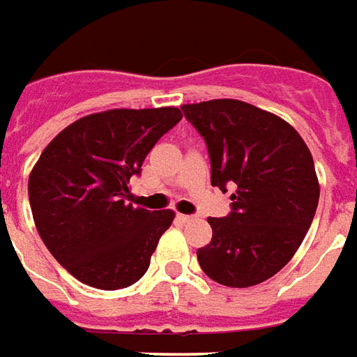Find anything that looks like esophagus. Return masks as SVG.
Wrapping results in <instances>:
<instances>
[{
  "mask_svg": "<svg viewBox=\"0 0 357 357\" xmlns=\"http://www.w3.org/2000/svg\"><path fill=\"white\" fill-rule=\"evenodd\" d=\"M195 216H192V214H178V220H181V222H184V224H188V222H192Z\"/></svg>",
  "mask_w": 357,
  "mask_h": 357,
  "instance_id": "obj_1",
  "label": "esophagus"
}]
</instances>
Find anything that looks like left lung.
<instances>
[{"label":"left lung","mask_w":357,"mask_h":357,"mask_svg":"<svg viewBox=\"0 0 357 357\" xmlns=\"http://www.w3.org/2000/svg\"><path fill=\"white\" fill-rule=\"evenodd\" d=\"M181 109L207 143L211 184L235 188L231 213L208 218L201 269L229 288L256 286L294 258L312 224L320 184L309 146L282 118L239 99Z\"/></svg>","instance_id":"left-lung-1"}]
</instances>
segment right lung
Returning a JSON list of instances; mask_svg holds the SVG:
<instances>
[{
  "instance_id": "add662e5",
  "label": "right lung",
  "mask_w": 357,
  "mask_h": 357,
  "mask_svg": "<svg viewBox=\"0 0 357 357\" xmlns=\"http://www.w3.org/2000/svg\"><path fill=\"white\" fill-rule=\"evenodd\" d=\"M176 107L111 109L61 130L31 169V214L48 252L77 280L120 290L150 265L173 211L128 203L130 178L173 126Z\"/></svg>"
}]
</instances>
